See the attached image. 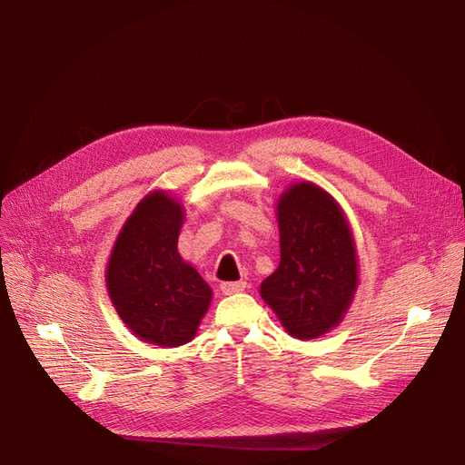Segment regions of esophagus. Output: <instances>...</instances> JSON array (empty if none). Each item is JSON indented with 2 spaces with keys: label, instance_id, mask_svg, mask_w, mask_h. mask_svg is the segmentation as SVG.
<instances>
[{
  "label": "esophagus",
  "instance_id": "34e87169",
  "mask_svg": "<svg viewBox=\"0 0 465 465\" xmlns=\"http://www.w3.org/2000/svg\"><path fill=\"white\" fill-rule=\"evenodd\" d=\"M245 288H247V282H245V281H237V282H223V284H220V290H223V294H226V296L239 294V292H242Z\"/></svg>",
  "mask_w": 465,
  "mask_h": 465
}]
</instances>
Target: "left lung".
I'll list each match as a JSON object with an SVG mask.
<instances>
[{
  "mask_svg": "<svg viewBox=\"0 0 465 465\" xmlns=\"http://www.w3.org/2000/svg\"><path fill=\"white\" fill-rule=\"evenodd\" d=\"M281 262L260 286L288 335L316 339L345 319L358 288L356 241L345 211L311 181L277 202Z\"/></svg>",
  "mask_w": 465,
  "mask_h": 465,
  "instance_id": "1",
  "label": "left lung"
}]
</instances>
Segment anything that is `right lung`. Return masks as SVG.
Returning <instances> with one entry per match:
<instances>
[{
  "label": "right lung",
  "instance_id": "1",
  "mask_svg": "<svg viewBox=\"0 0 465 465\" xmlns=\"http://www.w3.org/2000/svg\"><path fill=\"white\" fill-rule=\"evenodd\" d=\"M184 205L165 190L137 203L113 245L105 284L120 321L144 343L181 347L195 337L213 290L179 254Z\"/></svg>",
  "mask_w": 465,
  "mask_h": 465
}]
</instances>
